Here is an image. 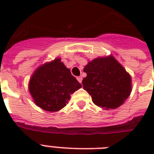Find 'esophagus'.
I'll use <instances>...</instances> for the list:
<instances>
[{
	"instance_id": "34e87169",
	"label": "esophagus",
	"mask_w": 154,
	"mask_h": 154,
	"mask_svg": "<svg viewBox=\"0 0 154 154\" xmlns=\"http://www.w3.org/2000/svg\"><path fill=\"white\" fill-rule=\"evenodd\" d=\"M77 81L80 82V83H82V77H81V76H80V77H77Z\"/></svg>"
}]
</instances>
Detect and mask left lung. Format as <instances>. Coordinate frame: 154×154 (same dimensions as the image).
Returning <instances> with one entry per match:
<instances>
[{
    "label": "left lung",
    "instance_id": "left-lung-1",
    "mask_svg": "<svg viewBox=\"0 0 154 154\" xmlns=\"http://www.w3.org/2000/svg\"><path fill=\"white\" fill-rule=\"evenodd\" d=\"M84 72L87 77L82 81L83 88L99 107L118 108L130 95L131 77L112 56L89 61Z\"/></svg>",
    "mask_w": 154,
    "mask_h": 154
}]
</instances>
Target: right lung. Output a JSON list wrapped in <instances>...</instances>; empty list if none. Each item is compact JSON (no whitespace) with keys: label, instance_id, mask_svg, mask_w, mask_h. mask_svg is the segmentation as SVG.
Listing matches in <instances>:
<instances>
[{"label":"right lung","instance_id":"right-lung-1","mask_svg":"<svg viewBox=\"0 0 154 154\" xmlns=\"http://www.w3.org/2000/svg\"><path fill=\"white\" fill-rule=\"evenodd\" d=\"M80 88L82 85L60 58L37 68L29 83V90L35 104L49 112H57L65 107L70 95Z\"/></svg>","mask_w":154,"mask_h":154}]
</instances>
